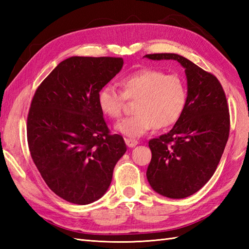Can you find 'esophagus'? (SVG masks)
<instances>
[{
  "label": "esophagus",
  "mask_w": 249,
  "mask_h": 249,
  "mask_svg": "<svg viewBox=\"0 0 249 249\" xmlns=\"http://www.w3.org/2000/svg\"><path fill=\"white\" fill-rule=\"evenodd\" d=\"M125 143L127 144V146H129V147H134L138 144L139 142H138V140L133 139V138H125Z\"/></svg>",
  "instance_id": "esophagus-1"
}]
</instances>
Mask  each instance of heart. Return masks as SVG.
<instances>
[{
  "mask_svg": "<svg viewBox=\"0 0 249 249\" xmlns=\"http://www.w3.org/2000/svg\"><path fill=\"white\" fill-rule=\"evenodd\" d=\"M122 92L111 84L98 93V105L110 119L121 118L126 100H136L135 114L121 120L116 130L129 137H141L152 128H166L182 115L187 89L181 78L154 68H142L121 79Z\"/></svg>",
  "mask_w": 249,
  "mask_h": 249,
  "instance_id": "heart-1",
  "label": "heart"
}]
</instances>
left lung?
Returning a JSON list of instances; mask_svg holds the SVG:
<instances>
[{
  "label": "left lung",
  "instance_id": "left-lung-1",
  "mask_svg": "<svg viewBox=\"0 0 249 249\" xmlns=\"http://www.w3.org/2000/svg\"><path fill=\"white\" fill-rule=\"evenodd\" d=\"M176 60L185 68L187 102L173 128L151 139L152 160L146 178L156 193L182 199L197 193L212 178L230 131V114L219 80L186 57L176 53L144 55Z\"/></svg>",
  "mask_w": 249,
  "mask_h": 249
}]
</instances>
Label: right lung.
I'll return each instance as SVG.
<instances>
[{
  "label": "right lung",
  "instance_id": "add662e5",
  "mask_svg": "<svg viewBox=\"0 0 249 249\" xmlns=\"http://www.w3.org/2000/svg\"><path fill=\"white\" fill-rule=\"evenodd\" d=\"M122 57L72 56L36 89L26 123L32 160L55 195L89 204L107 192L115 163L126 152L111 135L98 93L123 66Z\"/></svg>",
  "mask_w": 249,
  "mask_h": 249
}]
</instances>
